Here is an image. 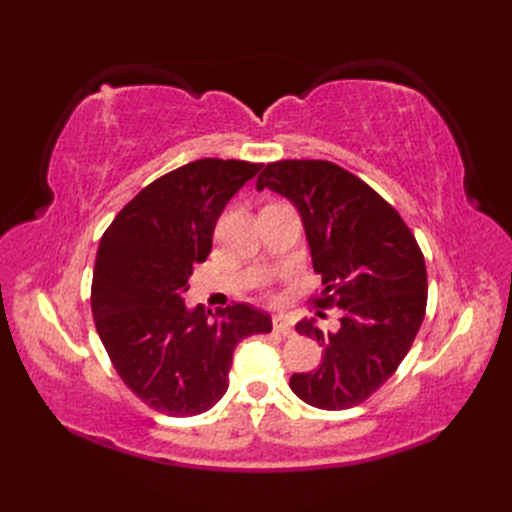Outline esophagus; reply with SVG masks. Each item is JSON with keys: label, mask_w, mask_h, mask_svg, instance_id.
Segmentation results:
<instances>
[{"label": "esophagus", "mask_w": 512, "mask_h": 512, "mask_svg": "<svg viewBox=\"0 0 512 512\" xmlns=\"http://www.w3.org/2000/svg\"><path fill=\"white\" fill-rule=\"evenodd\" d=\"M273 329L280 333V335H284V337H292L294 335L292 324H290V320L286 316H273Z\"/></svg>", "instance_id": "esophagus-1"}]
</instances>
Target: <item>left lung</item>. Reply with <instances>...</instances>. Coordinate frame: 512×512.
<instances>
[{"instance_id":"left-lung-1","label":"left lung","mask_w":512,"mask_h":512,"mask_svg":"<svg viewBox=\"0 0 512 512\" xmlns=\"http://www.w3.org/2000/svg\"><path fill=\"white\" fill-rule=\"evenodd\" d=\"M256 188L286 196L301 213L314 271L322 275V290L309 303L342 309L337 331H320L314 320L297 324L301 335L318 339L322 361L292 374L290 389L320 410L359 406L395 374L423 324L421 247L395 207L333 162H271Z\"/></svg>"}]
</instances>
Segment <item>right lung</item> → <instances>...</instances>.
Segmentation results:
<instances>
[{
  "mask_svg": "<svg viewBox=\"0 0 512 512\" xmlns=\"http://www.w3.org/2000/svg\"><path fill=\"white\" fill-rule=\"evenodd\" d=\"M262 164L203 158L138 192L98 245L91 312L123 384L168 416L211 410L228 389L235 346L271 333V316L250 303L188 309L194 265L205 262L228 200Z\"/></svg>",
  "mask_w": 512,
  "mask_h": 512,
  "instance_id": "add662e5",
  "label": "right lung"
}]
</instances>
